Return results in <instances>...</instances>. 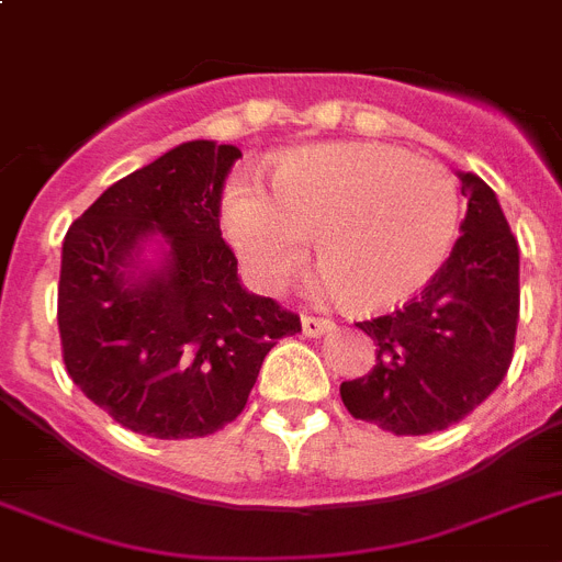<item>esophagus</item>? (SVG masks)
Wrapping results in <instances>:
<instances>
[{
	"label": "esophagus",
	"mask_w": 562,
	"mask_h": 562,
	"mask_svg": "<svg viewBox=\"0 0 562 562\" xmlns=\"http://www.w3.org/2000/svg\"><path fill=\"white\" fill-rule=\"evenodd\" d=\"M333 330V322L330 318H322V316H302V333L311 338L325 336V333Z\"/></svg>",
	"instance_id": "1"
}]
</instances>
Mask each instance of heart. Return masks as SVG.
<instances>
[{"label": "heart", "instance_id": "b5f03b06", "mask_svg": "<svg viewBox=\"0 0 562 562\" xmlns=\"http://www.w3.org/2000/svg\"><path fill=\"white\" fill-rule=\"evenodd\" d=\"M459 224L451 170L381 143L293 150L271 170V195L251 181L224 195L226 235L257 285H285L313 237L316 288L356 311H386L423 291L451 255Z\"/></svg>", "mask_w": 562, "mask_h": 562}]
</instances>
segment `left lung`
I'll return each instance as SVG.
<instances>
[{
  "mask_svg": "<svg viewBox=\"0 0 562 562\" xmlns=\"http://www.w3.org/2000/svg\"><path fill=\"white\" fill-rule=\"evenodd\" d=\"M462 235L431 282L397 311L358 322L378 344L372 372L341 383L356 419L397 437L453 426L498 389L518 327V240L476 173H459Z\"/></svg>",
  "mask_w": 562,
  "mask_h": 562,
  "instance_id": "8db88e82",
  "label": "left lung"
}]
</instances>
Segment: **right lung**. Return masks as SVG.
<instances>
[{
  "mask_svg": "<svg viewBox=\"0 0 562 562\" xmlns=\"http://www.w3.org/2000/svg\"><path fill=\"white\" fill-rule=\"evenodd\" d=\"M235 145L181 143L111 184L69 226L58 330L75 386L134 434L193 439L246 408L262 358L300 316L240 285L221 237ZM169 249L142 260L150 236Z\"/></svg>",
  "mask_w": 562,
  "mask_h": 562,
  "instance_id": "obj_1",
  "label": "right lung"
}]
</instances>
